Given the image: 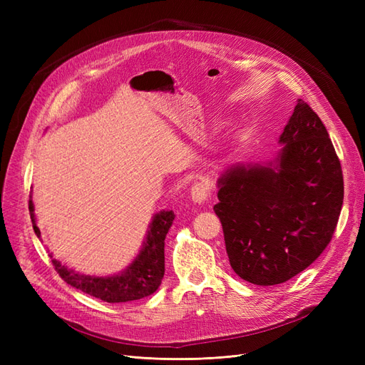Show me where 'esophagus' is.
<instances>
[{
	"instance_id": "34e87169",
	"label": "esophagus",
	"mask_w": 365,
	"mask_h": 365,
	"mask_svg": "<svg viewBox=\"0 0 365 365\" xmlns=\"http://www.w3.org/2000/svg\"><path fill=\"white\" fill-rule=\"evenodd\" d=\"M208 189H210V184L208 181L202 180L200 182H195L193 187H192V201L195 204H204L207 200H208Z\"/></svg>"
}]
</instances>
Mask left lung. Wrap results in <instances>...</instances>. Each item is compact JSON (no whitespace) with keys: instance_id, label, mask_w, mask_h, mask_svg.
I'll return each mask as SVG.
<instances>
[{"instance_id":"8db88e82","label":"left lung","mask_w":365,"mask_h":365,"mask_svg":"<svg viewBox=\"0 0 365 365\" xmlns=\"http://www.w3.org/2000/svg\"><path fill=\"white\" fill-rule=\"evenodd\" d=\"M267 163L233 164L213 207L231 268L252 284L288 282L332 239L344 200L341 164L323 121L302 98Z\"/></svg>"}]
</instances>
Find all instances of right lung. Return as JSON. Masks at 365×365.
Masks as SVG:
<instances>
[{
    "label": "right lung",
    "instance_id": "right-lung-1",
    "mask_svg": "<svg viewBox=\"0 0 365 365\" xmlns=\"http://www.w3.org/2000/svg\"><path fill=\"white\" fill-rule=\"evenodd\" d=\"M29 210L33 230L41 239V231L36 225L35 205H33L31 196L29 201ZM175 213L172 210H161L155 213L149 224L148 235L143 240L141 250L128 267L113 275H88L70 269L59 260L53 259L51 262L58 274L71 284L73 288L81 289L85 294H90L98 300L108 303H126L132 300H140L158 289L164 277V239L169 233V228L173 224Z\"/></svg>",
    "mask_w": 365,
    "mask_h": 365
}]
</instances>
